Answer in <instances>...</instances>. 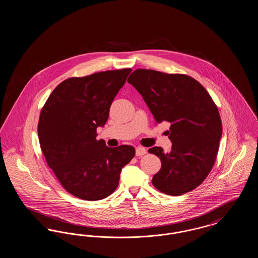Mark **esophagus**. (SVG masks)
<instances>
[{
  "mask_svg": "<svg viewBox=\"0 0 258 258\" xmlns=\"http://www.w3.org/2000/svg\"><path fill=\"white\" fill-rule=\"evenodd\" d=\"M147 153V151H146V149L143 147H137L136 148V152H135V154H136V156L137 157H141V156H143V155H145Z\"/></svg>",
  "mask_w": 258,
  "mask_h": 258,
  "instance_id": "obj_1",
  "label": "esophagus"
}]
</instances>
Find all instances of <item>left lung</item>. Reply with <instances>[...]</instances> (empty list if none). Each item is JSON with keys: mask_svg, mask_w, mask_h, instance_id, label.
I'll list each match as a JSON object with an SVG mask.
<instances>
[{"mask_svg": "<svg viewBox=\"0 0 258 258\" xmlns=\"http://www.w3.org/2000/svg\"><path fill=\"white\" fill-rule=\"evenodd\" d=\"M127 82L140 93L156 123H170L171 152L148 150L161 161L154 186L172 197L191 191L207 178L217 159L222 124L216 103L204 87L185 74L138 69Z\"/></svg>", "mask_w": 258, "mask_h": 258, "instance_id": "obj_1", "label": "left lung"}]
</instances>
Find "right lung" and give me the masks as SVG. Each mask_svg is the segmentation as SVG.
I'll list each match as a JSON object with an SVG mask.
<instances>
[{
  "instance_id": "right-lung-1",
  "label": "right lung",
  "mask_w": 258,
  "mask_h": 258,
  "mask_svg": "<svg viewBox=\"0 0 258 258\" xmlns=\"http://www.w3.org/2000/svg\"><path fill=\"white\" fill-rule=\"evenodd\" d=\"M132 69L71 77L56 87L40 111V149L62 187L74 197L96 201L117 188L120 173L135 148L106 147L97 128L106 123L111 103Z\"/></svg>"
}]
</instances>
